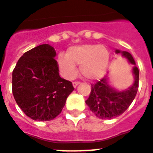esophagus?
Segmentation results:
<instances>
[{"label":"esophagus","mask_w":153,"mask_h":153,"mask_svg":"<svg viewBox=\"0 0 153 153\" xmlns=\"http://www.w3.org/2000/svg\"><path fill=\"white\" fill-rule=\"evenodd\" d=\"M79 84H80L79 82H73V86H74V88H76Z\"/></svg>","instance_id":"1"}]
</instances>
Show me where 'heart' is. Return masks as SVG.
<instances>
[{
  "instance_id": "obj_1",
  "label": "heart",
  "mask_w": 153,
  "mask_h": 153,
  "mask_svg": "<svg viewBox=\"0 0 153 153\" xmlns=\"http://www.w3.org/2000/svg\"><path fill=\"white\" fill-rule=\"evenodd\" d=\"M110 62V51L104 45L82 44L68 48L67 53L57 56V65L63 76L73 79L77 74L76 65L80 72L88 80H98L104 76Z\"/></svg>"
}]
</instances>
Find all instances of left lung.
<instances>
[{"label":"left lung","instance_id":"8db88e82","mask_svg":"<svg viewBox=\"0 0 153 153\" xmlns=\"http://www.w3.org/2000/svg\"><path fill=\"white\" fill-rule=\"evenodd\" d=\"M115 53H120L133 65L134 82L126 89L117 90L110 84L109 77L106 75L95 85H91L90 95L85 103L91 111L100 119H112L121 115L133 102L138 92L139 71L132 55L127 51L120 50H116Z\"/></svg>","mask_w":153,"mask_h":153}]
</instances>
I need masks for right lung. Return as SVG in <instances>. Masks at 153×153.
<instances>
[{"label": "right lung", "instance_id": "right-lung-1", "mask_svg": "<svg viewBox=\"0 0 153 153\" xmlns=\"http://www.w3.org/2000/svg\"><path fill=\"white\" fill-rule=\"evenodd\" d=\"M55 57L56 51L51 45H39L19 58L12 72L14 98L25 115L34 120L54 119L74 90L71 82L59 75Z\"/></svg>", "mask_w": 153, "mask_h": 153}]
</instances>
